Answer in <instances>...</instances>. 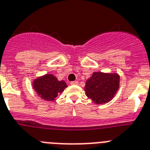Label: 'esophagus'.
<instances>
[{"label":"esophagus","instance_id":"esophagus-1","mask_svg":"<svg viewBox=\"0 0 150 150\" xmlns=\"http://www.w3.org/2000/svg\"><path fill=\"white\" fill-rule=\"evenodd\" d=\"M70 84H71V85H77V84H79V82H78V81H71Z\"/></svg>","mask_w":150,"mask_h":150}]
</instances>
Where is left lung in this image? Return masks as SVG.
Instances as JSON below:
<instances>
[{"mask_svg":"<svg viewBox=\"0 0 150 150\" xmlns=\"http://www.w3.org/2000/svg\"><path fill=\"white\" fill-rule=\"evenodd\" d=\"M120 76L117 73L93 72L86 81L85 94L95 103L103 104L109 102L119 88Z\"/></svg>","mask_w":150,"mask_h":150,"instance_id":"left-lung-1","label":"left lung"}]
</instances>
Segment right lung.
Instances as JSON below:
<instances>
[{
    "instance_id": "add662e5",
    "label": "right lung",
    "mask_w": 150,
    "mask_h": 150,
    "mask_svg": "<svg viewBox=\"0 0 150 150\" xmlns=\"http://www.w3.org/2000/svg\"><path fill=\"white\" fill-rule=\"evenodd\" d=\"M32 84L38 95L46 101H54L58 94L67 88L64 81H58L52 74L38 77L34 80Z\"/></svg>"
}]
</instances>
